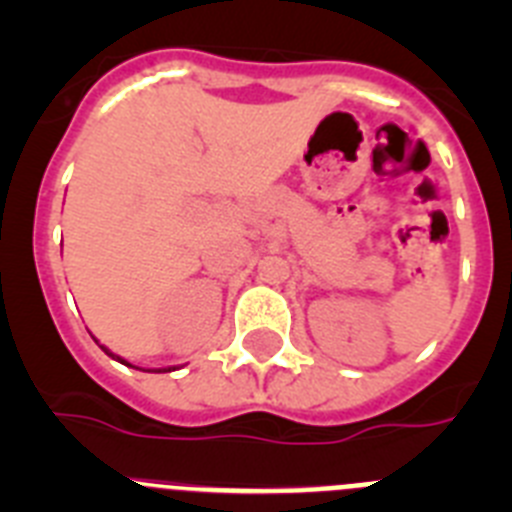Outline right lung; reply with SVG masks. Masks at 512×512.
I'll use <instances>...</instances> for the list:
<instances>
[{"label":"right lung","instance_id":"1","mask_svg":"<svg viewBox=\"0 0 512 512\" xmlns=\"http://www.w3.org/2000/svg\"><path fill=\"white\" fill-rule=\"evenodd\" d=\"M102 351H104V354H110V351H107V348H104V346H102ZM110 356H112V359H117V361H120V364H125V361H122L120 356H115V354H110ZM128 366H130V364H128Z\"/></svg>","mask_w":512,"mask_h":512}]
</instances>
